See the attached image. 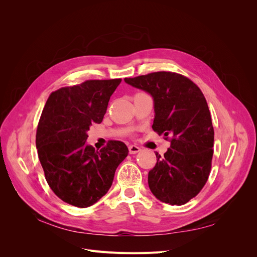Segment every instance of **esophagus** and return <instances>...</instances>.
Segmentation results:
<instances>
[{"mask_svg": "<svg viewBox=\"0 0 257 257\" xmlns=\"http://www.w3.org/2000/svg\"><path fill=\"white\" fill-rule=\"evenodd\" d=\"M128 150H130V153H131V154H136V153H138L139 151H141L142 149H141V148H139L138 146L132 145V146H128Z\"/></svg>", "mask_w": 257, "mask_h": 257, "instance_id": "34e87169", "label": "esophagus"}]
</instances>
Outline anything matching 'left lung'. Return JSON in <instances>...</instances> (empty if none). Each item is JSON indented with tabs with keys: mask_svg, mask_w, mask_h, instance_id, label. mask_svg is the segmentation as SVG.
<instances>
[{
	"mask_svg": "<svg viewBox=\"0 0 257 257\" xmlns=\"http://www.w3.org/2000/svg\"><path fill=\"white\" fill-rule=\"evenodd\" d=\"M124 80L152 95V128L170 143L164 157L155 153L149 188L163 203L184 205L203 190L211 172L214 131L203 92L188 77L173 72Z\"/></svg>",
	"mask_w": 257,
	"mask_h": 257,
	"instance_id": "obj_1",
	"label": "left lung"
}]
</instances>
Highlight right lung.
<instances>
[{"label": "right lung", "instance_id": "1", "mask_svg": "<svg viewBox=\"0 0 257 257\" xmlns=\"http://www.w3.org/2000/svg\"><path fill=\"white\" fill-rule=\"evenodd\" d=\"M121 79L85 80L52 92L36 131L38 159L52 192L75 207L95 204L110 189L126 145L108 141L99 151L85 145L87 132L100 123Z\"/></svg>", "mask_w": 257, "mask_h": 257}]
</instances>
